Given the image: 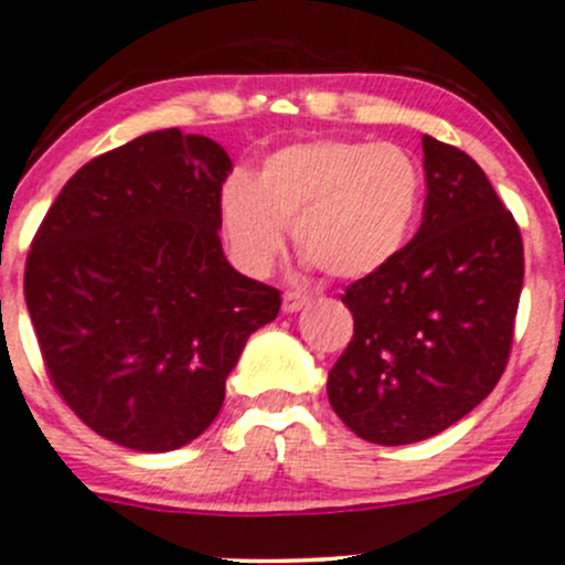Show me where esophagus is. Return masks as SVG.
<instances>
[{
	"label": "esophagus",
	"instance_id": "obj_1",
	"mask_svg": "<svg viewBox=\"0 0 565 565\" xmlns=\"http://www.w3.org/2000/svg\"><path fill=\"white\" fill-rule=\"evenodd\" d=\"M308 302H311V298L302 292H284V313H298L300 308H306Z\"/></svg>",
	"mask_w": 565,
	"mask_h": 565
}]
</instances>
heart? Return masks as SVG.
<instances>
[{
    "mask_svg": "<svg viewBox=\"0 0 565 565\" xmlns=\"http://www.w3.org/2000/svg\"><path fill=\"white\" fill-rule=\"evenodd\" d=\"M425 198L417 157L395 142L313 140L278 148L254 181L235 173L218 198L235 263L265 276L284 252V227L324 276L358 281L406 248Z\"/></svg>",
    "mask_w": 565,
    "mask_h": 565,
    "instance_id": "b5f03b06",
    "label": "heart"
}]
</instances>
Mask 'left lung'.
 <instances>
[{
  "label": "left lung",
  "mask_w": 565,
  "mask_h": 565,
  "mask_svg": "<svg viewBox=\"0 0 565 565\" xmlns=\"http://www.w3.org/2000/svg\"><path fill=\"white\" fill-rule=\"evenodd\" d=\"M423 151V224L387 267L341 295L354 335L328 376L332 412L382 447L425 441L490 395L525 273L520 227L484 170L430 135Z\"/></svg>",
  "instance_id": "obj_1"
}]
</instances>
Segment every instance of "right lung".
I'll return each mask as SVG.
<instances>
[{"label": "right lung", "instance_id": "right-lung-1", "mask_svg": "<svg viewBox=\"0 0 565 565\" xmlns=\"http://www.w3.org/2000/svg\"><path fill=\"white\" fill-rule=\"evenodd\" d=\"M227 151L159 129L113 148L64 183L23 276L47 376L94 433L170 452L216 419L248 335L281 292L222 252Z\"/></svg>", "mask_w": 565, "mask_h": 565}]
</instances>
